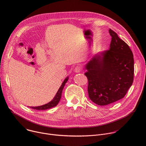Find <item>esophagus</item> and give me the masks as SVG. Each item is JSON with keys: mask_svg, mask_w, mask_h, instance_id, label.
Listing matches in <instances>:
<instances>
[{"mask_svg": "<svg viewBox=\"0 0 146 146\" xmlns=\"http://www.w3.org/2000/svg\"><path fill=\"white\" fill-rule=\"evenodd\" d=\"M74 71L76 73H80L81 71V67L79 65L76 66L75 68H74Z\"/></svg>", "mask_w": 146, "mask_h": 146, "instance_id": "1", "label": "esophagus"}]
</instances>
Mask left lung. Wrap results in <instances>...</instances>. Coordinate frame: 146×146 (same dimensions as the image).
<instances>
[{
    "label": "left lung",
    "mask_w": 146,
    "mask_h": 146,
    "mask_svg": "<svg viewBox=\"0 0 146 146\" xmlns=\"http://www.w3.org/2000/svg\"><path fill=\"white\" fill-rule=\"evenodd\" d=\"M109 31L111 36L109 50L96 54L85 66L89 97L100 106L123 98L134 80L131 50L117 33L111 29Z\"/></svg>",
    "instance_id": "8db88e82"
}]
</instances>
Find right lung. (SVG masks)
<instances>
[{"label":"right lung","instance_id":"right-lung-1","mask_svg":"<svg viewBox=\"0 0 146 146\" xmlns=\"http://www.w3.org/2000/svg\"><path fill=\"white\" fill-rule=\"evenodd\" d=\"M68 77H66L64 82H62L61 86L60 87L58 92H57L56 96H54L53 100L52 101H51L50 102H49V103L45 104V105H42V106H36V107H29L30 108H32V109H36V110H46V109H50V108H53L54 106H56L57 105V104H58L60 99H61V94H62V90H63V88L65 85V84L66 83V82L68 81Z\"/></svg>","mask_w":146,"mask_h":146}]
</instances>
